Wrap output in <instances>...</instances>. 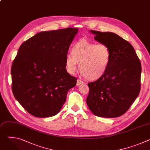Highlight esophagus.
<instances>
[{"label": "esophagus", "instance_id": "esophagus-1", "mask_svg": "<svg viewBox=\"0 0 150 150\" xmlns=\"http://www.w3.org/2000/svg\"><path fill=\"white\" fill-rule=\"evenodd\" d=\"M83 83V82L82 81H81V79H78L77 82H76V85H77V86H79V85H82Z\"/></svg>", "mask_w": 150, "mask_h": 150}]
</instances>
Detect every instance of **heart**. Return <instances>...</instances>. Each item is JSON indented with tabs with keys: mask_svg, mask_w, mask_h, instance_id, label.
<instances>
[{
	"mask_svg": "<svg viewBox=\"0 0 150 150\" xmlns=\"http://www.w3.org/2000/svg\"><path fill=\"white\" fill-rule=\"evenodd\" d=\"M111 59V52L108 46L82 39L73 45L71 54L67 55L65 68L68 73L74 74L79 63L82 75L89 81H96L108 71Z\"/></svg>",
	"mask_w": 150,
	"mask_h": 150,
	"instance_id": "1",
	"label": "heart"
}]
</instances>
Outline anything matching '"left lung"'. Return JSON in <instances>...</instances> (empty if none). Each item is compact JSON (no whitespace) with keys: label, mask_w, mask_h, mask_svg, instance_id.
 I'll return each mask as SVG.
<instances>
[{"label":"left lung","mask_w":150,"mask_h":150,"mask_svg":"<svg viewBox=\"0 0 150 150\" xmlns=\"http://www.w3.org/2000/svg\"><path fill=\"white\" fill-rule=\"evenodd\" d=\"M94 40L108 46L112 59L110 67L100 79L88 83L87 104L96 116L113 118L123 115L138 96L141 65L133 46L111 32L90 30Z\"/></svg>","instance_id":"left-lung-1"}]
</instances>
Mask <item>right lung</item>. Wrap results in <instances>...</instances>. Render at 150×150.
Masks as SVG:
<instances>
[{
  "label": "right lung",
  "mask_w": 150,
  "mask_h": 150,
  "mask_svg": "<svg viewBox=\"0 0 150 150\" xmlns=\"http://www.w3.org/2000/svg\"><path fill=\"white\" fill-rule=\"evenodd\" d=\"M78 28L37 33L21 45L11 69L16 100L37 117L55 116L77 79L65 69V59Z\"/></svg>",
  "instance_id": "obj_1"
}]
</instances>
